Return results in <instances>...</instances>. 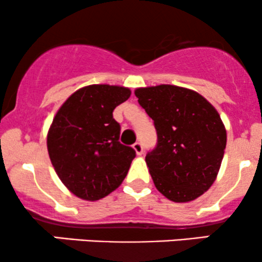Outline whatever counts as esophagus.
I'll list each match as a JSON object with an SVG mask.
<instances>
[{"mask_svg": "<svg viewBox=\"0 0 262 262\" xmlns=\"http://www.w3.org/2000/svg\"><path fill=\"white\" fill-rule=\"evenodd\" d=\"M133 149L135 150V152H137L138 155H141L144 151L143 145H141V143H139V141H137V143L133 144Z\"/></svg>", "mask_w": 262, "mask_h": 262, "instance_id": "1", "label": "esophagus"}]
</instances>
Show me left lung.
Wrapping results in <instances>:
<instances>
[{"mask_svg":"<svg viewBox=\"0 0 262 262\" xmlns=\"http://www.w3.org/2000/svg\"><path fill=\"white\" fill-rule=\"evenodd\" d=\"M154 121L158 143L145 156L155 187L173 202H189L218 175L227 145L221 116L203 96L173 85L135 90Z\"/></svg>","mask_w":262,"mask_h":262,"instance_id":"obj_1","label":"left lung"}]
</instances>
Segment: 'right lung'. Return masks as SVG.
<instances>
[{
	"instance_id": "right-lung-1",
	"label": "right lung",
	"mask_w": 262,
	"mask_h": 262,
	"mask_svg": "<svg viewBox=\"0 0 262 262\" xmlns=\"http://www.w3.org/2000/svg\"><path fill=\"white\" fill-rule=\"evenodd\" d=\"M130 97L127 87L90 85L64 102L48 132L47 145L55 172L75 196L97 201L118 188L135 150L119 141L114 108Z\"/></svg>"
}]
</instances>
